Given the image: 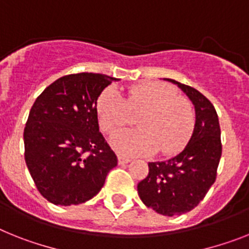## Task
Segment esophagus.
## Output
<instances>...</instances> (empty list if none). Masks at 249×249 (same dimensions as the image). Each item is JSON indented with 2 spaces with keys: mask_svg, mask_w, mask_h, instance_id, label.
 Masks as SVG:
<instances>
[{
  "mask_svg": "<svg viewBox=\"0 0 249 249\" xmlns=\"http://www.w3.org/2000/svg\"><path fill=\"white\" fill-rule=\"evenodd\" d=\"M130 160H131L130 158H129V157H126V156H121V154H119V156H118V162H119V164L129 163Z\"/></svg>",
  "mask_w": 249,
  "mask_h": 249,
  "instance_id": "obj_1",
  "label": "esophagus"
}]
</instances>
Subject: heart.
<instances>
[{
    "label": "heart",
    "instance_id": "obj_1",
    "mask_svg": "<svg viewBox=\"0 0 249 249\" xmlns=\"http://www.w3.org/2000/svg\"><path fill=\"white\" fill-rule=\"evenodd\" d=\"M138 116L139 129L124 130L111 138L119 153L148 156L157 150L170 156L186 147L195 129L194 105L176 89L160 82L131 86L125 97L115 87L102 91L96 102L100 129L114 134L130 123L131 114Z\"/></svg>",
    "mask_w": 249,
    "mask_h": 249
}]
</instances>
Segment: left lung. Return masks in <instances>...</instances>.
<instances>
[{
	"mask_svg": "<svg viewBox=\"0 0 249 249\" xmlns=\"http://www.w3.org/2000/svg\"><path fill=\"white\" fill-rule=\"evenodd\" d=\"M167 81L178 86L195 105V129L181 153L163 162L148 163L149 172L138 183V194L144 205L158 214L173 216L199 205L215 182L221 139L218 114L212 102L191 86Z\"/></svg>",
	"mask_w": 249,
	"mask_h": 249,
	"instance_id": "8db88e82",
	"label": "left lung"
}]
</instances>
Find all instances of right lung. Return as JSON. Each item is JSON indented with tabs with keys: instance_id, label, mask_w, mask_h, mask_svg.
Returning <instances> with one entry per match:
<instances>
[{
	"instance_id": "add662e5",
	"label": "right lung",
	"mask_w": 249,
	"mask_h": 249,
	"mask_svg": "<svg viewBox=\"0 0 249 249\" xmlns=\"http://www.w3.org/2000/svg\"><path fill=\"white\" fill-rule=\"evenodd\" d=\"M116 78L100 73L60 77L35 100L24 129L25 162L37 191L54 205L92 199L118 164L99 131L96 102Z\"/></svg>"
}]
</instances>
